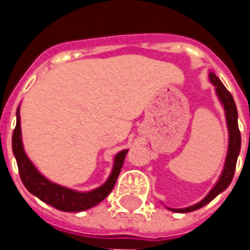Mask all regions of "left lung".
<instances>
[{"label": "left lung", "instance_id": "1", "mask_svg": "<svg viewBox=\"0 0 250 250\" xmlns=\"http://www.w3.org/2000/svg\"><path fill=\"white\" fill-rule=\"evenodd\" d=\"M208 78H210V82L214 84L217 96H218V99H220L223 107H224L227 126H228V133H229V138H228V151H227L224 168H223V172H221V175L218 178L217 184L207 193V196L203 200H200L199 203L193 205V206L185 207V208H169L168 207V210H171V211L189 213V211H195V210L200 208V207L206 206L207 203H210L217 195H220L223 190H226L227 188L229 187V184H231V181L234 178V174H235L236 160H238L239 151H241V132H239V128H238V111H236L235 101L232 99L231 93L226 89V86L217 78L216 73L210 72L208 73Z\"/></svg>", "mask_w": 250, "mask_h": 250}]
</instances>
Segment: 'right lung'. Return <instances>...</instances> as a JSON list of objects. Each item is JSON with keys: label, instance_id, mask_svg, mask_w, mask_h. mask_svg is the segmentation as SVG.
<instances>
[{"label": "right lung", "instance_id": "add662e5", "mask_svg": "<svg viewBox=\"0 0 250 250\" xmlns=\"http://www.w3.org/2000/svg\"><path fill=\"white\" fill-rule=\"evenodd\" d=\"M12 151L19 168V175L23 182L26 189L37 196L44 203L55 207L61 211H83L90 207L99 205L105 197L110 195L112 188L117 182V178L120 175L121 168L124 164L125 156L128 150L120 151L114 159V167L111 171L110 177L97 189H93L90 192H78L69 188L61 187L58 184H54L43 177L37 168L34 167L33 163L26 156L22 143V132H21V115H19V107L16 110V126H15L14 135H12Z\"/></svg>", "mask_w": 250, "mask_h": 250}]
</instances>
